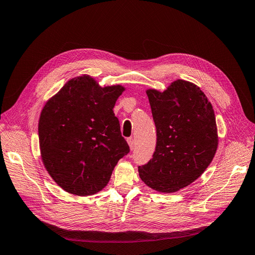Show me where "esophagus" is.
I'll return each mask as SVG.
<instances>
[{
    "label": "esophagus",
    "instance_id": "esophagus-1",
    "mask_svg": "<svg viewBox=\"0 0 255 255\" xmlns=\"http://www.w3.org/2000/svg\"><path fill=\"white\" fill-rule=\"evenodd\" d=\"M128 143L129 145V149L130 150H134V148H135V141H134V139H133L132 137L128 138Z\"/></svg>",
    "mask_w": 255,
    "mask_h": 255
}]
</instances>
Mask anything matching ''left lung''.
<instances>
[{"instance_id": "1", "label": "left lung", "mask_w": 255, "mask_h": 255, "mask_svg": "<svg viewBox=\"0 0 255 255\" xmlns=\"http://www.w3.org/2000/svg\"><path fill=\"white\" fill-rule=\"evenodd\" d=\"M156 146L152 158L138 167L145 185L159 192L188 186L212 163L218 146L213 106L197 85L176 80L164 92L146 90Z\"/></svg>"}]
</instances>
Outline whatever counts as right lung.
<instances>
[{
    "label": "right lung",
    "instance_id": "obj_1",
    "mask_svg": "<svg viewBox=\"0 0 255 255\" xmlns=\"http://www.w3.org/2000/svg\"><path fill=\"white\" fill-rule=\"evenodd\" d=\"M123 91L120 85L102 88L91 76L81 75L45 103L38 125L41 158L67 192L90 196L102 190L129 152L113 111Z\"/></svg>",
    "mask_w": 255,
    "mask_h": 255
}]
</instances>
